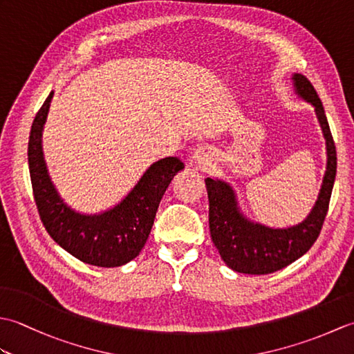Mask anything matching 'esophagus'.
<instances>
[{
    "instance_id": "esophagus-1",
    "label": "esophagus",
    "mask_w": 354,
    "mask_h": 354,
    "mask_svg": "<svg viewBox=\"0 0 354 354\" xmlns=\"http://www.w3.org/2000/svg\"><path fill=\"white\" fill-rule=\"evenodd\" d=\"M193 158H194V161H196L198 164L208 165L209 162H212V160H213V152H212V149H209V147L201 146V147H198L196 150H194Z\"/></svg>"
}]
</instances>
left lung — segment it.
<instances>
[{"mask_svg":"<svg viewBox=\"0 0 354 354\" xmlns=\"http://www.w3.org/2000/svg\"><path fill=\"white\" fill-rule=\"evenodd\" d=\"M297 93L315 106L327 145V170L317 204L307 219L286 230H272L252 223L239 212L234 192L227 183L207 178L209 201V232L221 257L236 272L265 275L272 274L301 257L317 242L328 212L336 176V147L330 132L324 106L310 80L295 74Z\"/></svg>","mask_w":354,"mask_h":354,"instance_id":"left-lung-1","label":"left lung"}]
</instances>
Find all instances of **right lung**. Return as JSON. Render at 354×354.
<instances>
[{
    "label": "right lung",
    "mask_w": 354,
    "mask_h": 354,
    "mask_svg": "<svg viewBox=\"0 0 354 354\" xmlns=\"http://www.w3.org/2000/svg\"><path fill=\"white\" fill-rule=\"evenodd\" d=\"M51 99L53 93L37 111L28 138L30 179L44 227L59 246L80 261L100 268L126 265L146 245L162 194L184 162L176 156L156 161L117 207L94 216L76 213L59 198L44 161L42 129Z\"/></svg>",
    "instance_id": "obj_1"
}]
</instances>
